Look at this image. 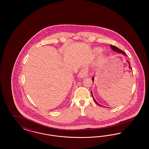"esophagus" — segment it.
Returning a JSON list of instances; mask_svg holds the SVG:
<instances>
[{
	"label": "esophagus",
	"instance_id": "esophagus-1",
	"mask_svg": "<svg viewBox=\"0 0 149 149\" xmlns=\"http://www.w3.org/2000/svg\"><path fill=\"white\" fill-rule=\"evenodd\" d=\"M88 70L87 69H82L81 71L80 72V73L79 74V77L81 78H84V77H86L88 76Z\"/></svg>",
	"mask_w": 149,
	"mask_h": 149
}]
</instances>
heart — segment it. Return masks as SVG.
<instances>
[{
  "instance_id": "b5f03b06",
  "label": "heart",
  "mask_w": 149,
  "mask_h": 149,
  "mask_svg": "<svg viewBox=\"0 0 149 149\" xmlns=\"http://www.w3.org/2000/svg\"><path fill=\"white\" fill-rule=\"evenodd\" d=\"M101 51H102L101 49H96L95 50V52L97 53H99ZM106 58H107V57H106V56L105 54H102V56H101V57L100 58V62L101 63H104L105 62Z\"/></svg>"
}]
</instances>
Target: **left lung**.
I'll use <instances>...</instances> for the list:
<instances>
[{
	"mask_svg": "<svg viewBox=\"0 0 149 149\" xmlns=\"http://www.w3.org/2000/svg\"><path fill=\"white\" fill-rule=\"evenodd\" d=\"M110 47L111 48V49L113 50V51H115V52H117L118 53H120V54H124V55H125V56H126V54L122 51V50H120V49H119L118 48H117V47H116V46H113V45H110ZM127 62L129 64V68H130L131 70H132V69H131V67H130V63L128 62V61H127ZM94 79H95V77H92V81H93H93H94ZM91 95H92V97H93V99L94 100V101H95V102L96 103V104H98V105L99 106H100V107H103V106H102V105H100V104H99V103H98L97 102V101L95 100V98H94V97H93V95H92V91H91Z\"/></svg>",
	"mask_w": 149,
	"mask_h": 149,
	"instance_id": "8db88e82",
	"label": "left lung"
}]
</instances>
